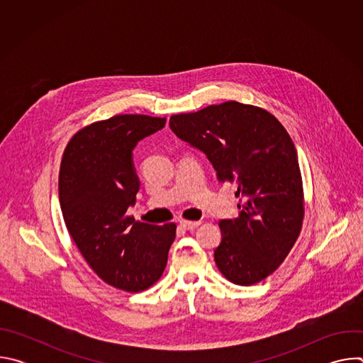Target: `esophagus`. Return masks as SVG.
Instances as JSON below:
<instances>
[{
	"instance_id": "obj_1",
	"label": "esophagus",
	"mask_w": 363,
	"mask_h": 363,
	"mask_svg": "<svg viewBox=\"0 0 363 363\" xmlns=\"http://www.w3.org/2000/svg\"><path fill=\"white\" fill-rule=\"evenodd\" d=\"M179 224H181V227L184 228V230H189V231H192V230H195L201 223L199 221H188V220H181L179 221Z\"/></svg>"
}]
</instances>
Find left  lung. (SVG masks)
Here are the masks:
<instances>
[{
	"instance_id": "obj_1",
	"label": "left lung",
	"mask_w": 363,
	"mask_h": 363,
	"mask_svg": "<svg viewBox=\"0 0 363 363\" xmlns=\"http://www.w3.org/2000/svg\"><path fill=\"white\" fill-rule=\"evenodd\" d=\"M171 129L213 162L218 182L238 186L240 217L221 220L216 264L234 284L273 274L297 241L304 194L294 143L274 115L228 100L174 115Z\"/></svg>"
}]
</instances>
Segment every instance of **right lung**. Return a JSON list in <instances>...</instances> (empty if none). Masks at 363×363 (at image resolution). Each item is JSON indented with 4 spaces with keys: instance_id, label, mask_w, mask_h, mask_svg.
Listing matches in <instances>:
<instances>
[{
    "instance_id": "right-lung-1",
    "label": "right lung",
    "mask_w": 363,
    "mask_h": 363,
    "mask_svg": "<svg viewBox=\"0 0 363 363\" xmlns=\"http://www.w3.org/2000/svg\"><path fill=\"white\" fill-rule=\"evenodd\" d=\"M165 122L146 115L93 122L72 136L60 164L59 198L69 234L103 281L130 293L161 279L175 240L174 223L152 225L128 216L139 191L132 149Z\"/></svg>"
}]
</instances>
